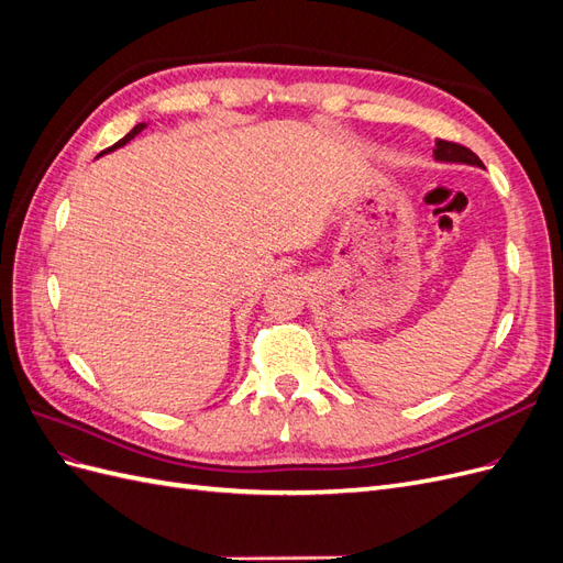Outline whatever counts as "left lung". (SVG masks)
<instances>
[{
    "mask_svg": "<svg viewBox=\"0 0 563 563\" xmlns=\"http://www.w3.org/2000/svg\"><path fill=\"white\" fill-rule=\"evenodd\" d=\"M434 159H439V162H463V164L484 166L482 159L476 157L470 147L460 145V143H453V141H437Z\"/></svg>",
    "mask_w": 563,
    "mask_h": 563,
    "instance_id": "obj_1",
    "label": "left lung"
}]
</instances>
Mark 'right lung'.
Here are the masks:
<instances>
[{"label": "right lung", "instance_id": "right-lung-1", "mask_svg": "<svg viewBox=\"0 0 563 563\" xmlns=\"http://www.w3.org/2000/svg\"><path fill=\"white\" fill-rule=\"evenodd\" d=\"M143 129H145V124H139V126H133V129H131V131H129V133L124 135V139H122V141H117V143H114L112 147H108V150H103V152H100V155H106V152H112V150H117V147H122V145H126V143H129V141L133 139V135H139V133L143 131ZM100 155H98V157H100Z\"/></svg>", "mask_w": 563, "mask_h": 563}]
</instances>
